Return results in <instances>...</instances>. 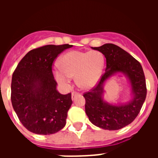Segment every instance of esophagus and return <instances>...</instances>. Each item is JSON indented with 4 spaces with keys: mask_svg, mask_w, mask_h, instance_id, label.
Masks as SVG:
<instances>
[{
    "mask_svg": "<svg viewBox=\"0 0 158 158\" xmlns=\"http://www.w3.org/2000/svg\"><path fill=\"white\" fill-rule=\"evenodd\" d=\"M79 95H80V93H77V92H73L72 94H71V97H72V99H73V100L75 96H79Z\"/></svg>",
    "mask_w": 158,
    "mask_h": 158,
    "instance_id": "obj_1",
    "label": "esophagus"
}]
</instances>
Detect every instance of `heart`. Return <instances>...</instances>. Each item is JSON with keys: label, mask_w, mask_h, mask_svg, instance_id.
Segmentation results:
<instances>
[{"label": "heart", "mask_w": 158, "mask_h": 158, "mask_svg": "<svg viewBox=\"0 0 158 158\" xmlns=\"http://www.w3.org/2000/svg\"><path fill=\"white\" fill-rule=\"evenodd\" d=\"M104 65V56L99 51H72L60 58L59 69L54 71L56 80L67 85L69 77L84 89H90L98 83Z\"/></svg>", "instance_id": "heart-1"}]
</instances>
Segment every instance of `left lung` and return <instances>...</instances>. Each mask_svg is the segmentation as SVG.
I'll return each mask as SVG.
<instances>
[{
    "label": "left lung",
    "mask_w": 158,
    "mask_h": 158,
    "mask_svg": "<svg viewBox=\"0 0 158 158\" xmlns=\"http://www.w3.org/2000/svg\"><path fill=\"white\" fill-rule=\"evenodd\" d=\"M93 49L104 55L106 69L97 85L84 93L86 115L90 122L98 127L109 131L119 130L135 120L146 100L147 89L144 72L139 61L115 44L106 43ZM115 72H123L129 78L133 99L128 104L112 106L102 100V85Z\"/></svg>",
    "instance_id": "obj_1"
}]
</instances>
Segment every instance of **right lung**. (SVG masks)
I'll list each match as a JSON object with an SVG mask.
<instances>
[{
	"label": "right lung",
	"instance_id": "right-lung-1",
	"mask_svg": "<svg viewBox=\"0 0 158 158\" xmlns=\"http://www.w3.org/2000/svg\"><path fill=\"white\" fill-rule=\"evenodd\" d=\"M72 45H46L29 51L12 73L11 100L26 129L37 135H52L65 127L73 101L71 93L56 89L54 61Z\"/></svg>",
	"mask_w": 158,
	"mask_h": 158
}]
</instances>
